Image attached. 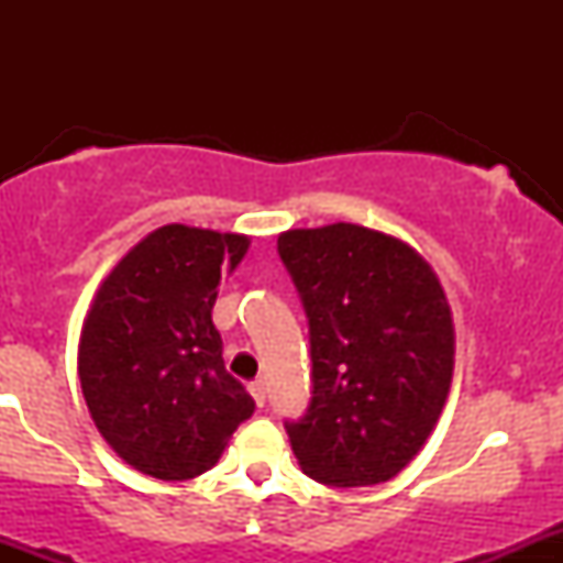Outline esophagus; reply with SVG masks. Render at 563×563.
<instances>
[{"label":"esophagus","mask_w":563,"mask_h":563,"mask_svg":"<svg viewBox=\"0 0 563 563\" xmlns=\"http://www.w3.org/2000/svg\"><path fill=\"white\" fill-rule=\"evenodd\" d=\"M247 389H250V395H253L255 406L264 408V402H266V387H264V382H253Z\"/></svg>","instance_id":"obj_1"}]
</instances>
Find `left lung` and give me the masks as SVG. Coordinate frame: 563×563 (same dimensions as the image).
<instances>
[{"label": "left lung", "mask_w": 563, "mask_h": 563, "mask_svg": "<svg viewBox=\"0 0 563 563\" xmlns=\"http://www.w3.org/2000/svg\"><path fill=\"white\" fill-rule=\"evenodd\" d=\"M277 253L310 327L313 397L286 422L310 479L365 487L400 474L441 417L455 323L433 266L356 223L294 229Z\"/></svg>", "instance_id": "obj_1"}]
</instances>
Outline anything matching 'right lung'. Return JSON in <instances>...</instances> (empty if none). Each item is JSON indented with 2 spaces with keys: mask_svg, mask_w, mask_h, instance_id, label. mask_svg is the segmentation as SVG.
I'll return each mask as SVG.
<instances>
[{
  "mask_svg": "<svg viewBox=\"0 0 563 563\" xmlns=\"http://www.w3.org/2000/svg\"><path fill=\"white\" fill-rule=\"evenodd\" d=\"M247 247L245 234L163 225L95 294L78 343L84 400L108 446L141 474H203L253 413L212 323L220 269H236Z\"/></svg>",
  "mask_w": 563,
  "mask_h": 563,
  "instance_id": "obj_1",
  "label": "right lung"
}]
</instances>
